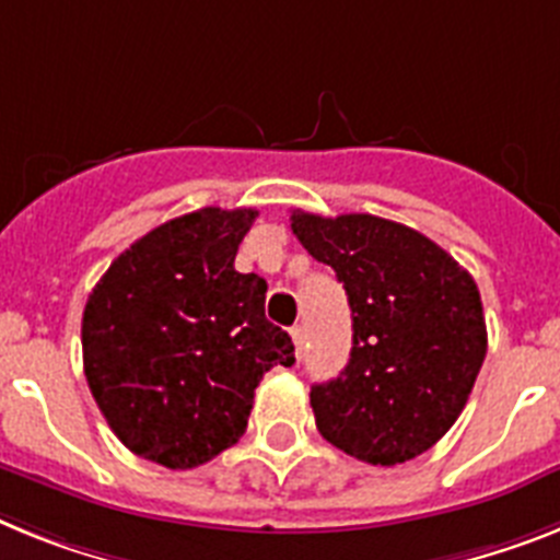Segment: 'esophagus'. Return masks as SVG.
Masks as SVG:
<instances>
[{
  "label": "esophagus",
  "mask_w": 560,
  "mask_h": 560,
  "mask_svg": "<svg viewBox=\"0 0 560 560\" xmlns=\"http://www.w3.org/2000/svg\"><path fill=\"white\" fill-rule=\"evenodd\" d=\"M290 336H293V345H295V359L302 361V350H304V338H307V330H304L302 324H295L293 330H290Z\"/></svg>",
  "instance_id": "esophagus-1"
}]
</instances>
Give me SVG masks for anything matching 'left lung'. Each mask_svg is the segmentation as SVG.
<instances>
[{"mask_svg":"<svg viewBox=\"0 0 560 560\" xmlns=\"http://www.w3.org/2000/svg\"><path fill=\"white\" fill-rule=\"evenodd\" d=\"M290 228L336 270L352 310L347 368L310 389L318 432L382 467L427 453L462 416L487 355L472 276L418 230L378 215L293 210Z\"/></svg>","mask_w":560,"mask_h":560,"instance_id":"8db88e82","label":"left lung"}]
</instances>
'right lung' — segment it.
Instances as JSON below:
<instances>
[{
  "mask_svg": "<svg viewBox=\"0 0 560 560\" xmlns=\"http://www.w3.org/2000/svg\"><path fill=\"white\" fill-rule=\"evenodd\" d=\"M258 210L201 208L121 253L88 295V387L130 453L192 469L247 430L253 393L293 341L265 318L267 281L233 267Z\"/></svg>",
  "mask_w": 560,
  "mask_h": 560,
  "instance_id": "1",
  "label": "right lung"
}]
</instances>
